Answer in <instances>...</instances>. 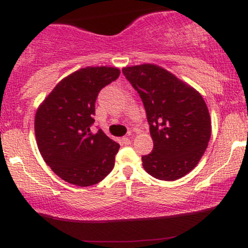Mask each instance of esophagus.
Listing matches in <instances>:
<instances>
[{
    "label": "esophagus",
    "instance_id": "34e87169",
    "mask_svg": "<svg viewBox=\"0 0 248 248\" xmlns=\"http://www.w3.org/2000/svg\"><path fill=\"white\" fill-rule=\"evenodd\" d=\"M122 143L129 144L130 143V138H128V136H124V138H122Z\"/></svg>",
    "mask_w": 248,
    "mask_h": 248
}]
</instances>
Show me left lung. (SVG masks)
Masks as SVG:
<instances>
[{
	"instance_id": "8db88e82",
	"label": "left lung",
	"mask_w": 248,
	"mask_h": 248,
	"mask_svg": "<svg viewBox=\"0 0 248 248\" xmlns=\"http://www.w3.org/2000/svg\"><path fill=\"white\" fill-rule=\"evenodd\" d=\"M147 112L154 148L142 156L153 177L176 181L198 164L211 136V118L203 96L173 73L155 64L122 69Z\"/></svg>"
}]
</instances>
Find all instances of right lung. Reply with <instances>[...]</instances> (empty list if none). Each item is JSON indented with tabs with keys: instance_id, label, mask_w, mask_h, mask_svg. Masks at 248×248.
Instances as JSON below:
<instances>
[{
	"instance_id": "add662e5",
	"label": "right lung",
	"mask_w": 248,
	"mask_h": 248,
	"mask_svg": "<svg viewBox=\"0 0 248 248\" xmlns=\"http://www.w3.org/2000/svg\"><path fill=\"white\" fill-rule=\"evenodd\" d=\"M120 70L113 66H87L62 78L37 108L35 135L43 160L67 183L94 186L112 171L116 142L94 122L95 100L102 87L114 81Z\"/></svg>"
}]
</instances>
